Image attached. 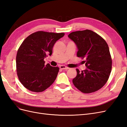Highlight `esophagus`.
I'll list each match as a JSON object with an SVG mask.
<instances>
[{"label":"esophagus","mask_w":127,"mask_h":127,"mask_svg":"<svg viewBox=\"0 0 127 127\" xmlns=\"http://www.w3.org/2000/svg\"><path fill=\"white\" fill-rule=\"evenodd\" d=\"M60 68L61 69H63V70H67L69 69L68 67L64 66V65H61V66H60Z\"/></svg>","instance_id":"1"}]
</instances>
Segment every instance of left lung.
Masks as SVG:
<instances>
[{"mask_svg":"<svg viewBox=\"0 0 127 127\" xmlns=\"http://www.w3.org/2000/svg\"><path fill=\"white\" fill-rule=\"evenodd\" d=\"M78 49L77 56L85 59L86 69L72 79L75 86L84 93H91L101 88L108 80L112 69V59L106 41L91 30L73 32L69 34Z\"/></svg>","mask_w":127,"mask_h":127,"instance_id":"obj_1","label":"left lung"}]
</instances>
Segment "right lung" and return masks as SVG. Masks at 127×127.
Masks as SVG:
<instances>
[{
    "label": "right lung",
    "mask_w": 127,
    "mask_h": 127,
    "mask_svg": "<svg viewBox=\"0 0 127 127\" xmlns=\"http://www.w3.org/2000/svg\"><path fill=\"white\" fill-rule=\"evenodd\" d=\"M64 33L38 31L22 42L16 56V71L20 81L27 89L41 92L55 82L59 68L45 65L44 58L51 56L52 48Z\"/></svg>",
    "instance_id": "obj_1"
}]
</instances>
